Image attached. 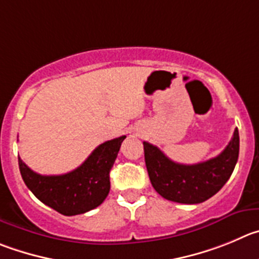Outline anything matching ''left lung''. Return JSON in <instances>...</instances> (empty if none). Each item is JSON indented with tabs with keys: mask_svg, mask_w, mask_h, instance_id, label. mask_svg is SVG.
<instances>
[{
	"mask_svg": "<svg viewBox=\"0 0 259 259\" xmlns=\"http://www.w3.org/2000/svg\"><path fill=\"white\" fill-rule=\"evenodd\" d=\"M144 159L152 187L171 202L197 204L216 194L230 179L239 157V132L214 158L194 165L174 162L163 152L143 142Z\"/></svg>",
	"mask_w": 259,
	"mask_h": 259,
	"instance_id": "left-lung-1",
	"label": "left lung"
}]
</instances>
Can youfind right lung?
Returning <instances> with one entry per match:
<instances>
[{
	"label": "right lung",
	"instance_id": "right-lung-1",
	"mask_svg": "<svg viewBox=\"0 0 259 259\" xmlns=\"http://www.w3.org/2000/svg\"><path fill=\"white\" fill-rule=\"evenodd\" d=\"M125 135L97 147L78 168L64 175H39L19 157L21 178L46 206L65 216L85 213L98 207L110 192V170Z\"/></svg>",
	"mask_w": 259,
	"mask_h": 259
}]
</instances>
